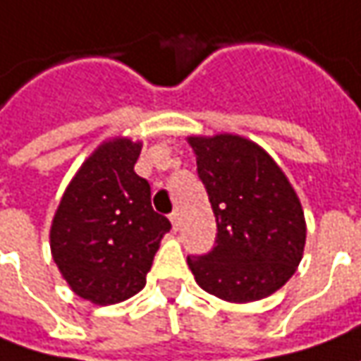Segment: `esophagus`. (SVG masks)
Returning <instances> with one entry per match:
<instances>
[{"mask_svg":"<svg viewBox=\"0 0 361 361\" xmlns=\"http://www.w3.org/2000/svg\"><path fill=\"white\" fill-rule=\"evenodd\" d=\"M169 219H171V226H173V230H180V212L176 209V212H171L169 214Z\"/></svg>","mask_w":361,"mask_h":361,"instance_id":"1","label":"esophagus"}]
</instances>
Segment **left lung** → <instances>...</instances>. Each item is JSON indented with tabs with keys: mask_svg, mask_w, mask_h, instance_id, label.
<instances>
[{
	"mask_svg": "<svg viewBox=\"0 0 361 361\" xmlns=\"http://www.w3.org/2000/svg\"><path fill=\"white\" fill-rule=\"evenodd\" d=\"M218 224L216 245L188 255L197 286L219 300L247 304L278 292L302 262V204L280 166L240 135L188 137Z\"/></svg>",
	"mask_w": 361,
	"mask_h": 361,
	"instance_id": "left-lung-1",
	"label": "left lung"
}]
</instances>
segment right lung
I'll return each mask as SVG.
<instances>
[{"mask_svg": "<svg viewBox=\"0 0 361 361\" xmlns=\"http://www.w3.org/2000/svg\"><path fill=\"white\" fill-rule=\"evenodd\" d=\"M142 143H102L69 181L49 242L69 288L97 305L123 302L142 290L161 238L171 230L152 207V190L133 166Z\"/></svg>", "mask_w": 361, "mask_h": 361, "instance_id": "obj_1", "label": "right lung"}]
</instances>
